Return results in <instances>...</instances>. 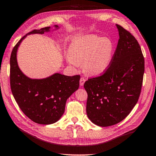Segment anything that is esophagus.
Masks as SVG:
<instances>
[{
  "instance_id": "34e87169",
  "label": "esophagus",
  "mask_w": 156,
  "mask_h": 156,
  "mask_svg": "<svg viewBox=\"0 0 156 156\" xmlns=\"http://www.w3.org/2000/svg\"><path fill=\"white\" fill-rule=\"evenodd\" d=\"M86 80L83 77H81L80 78V86L81 87H82V86L83 85V83H84Z\"/></svg>"
}]
</instances>
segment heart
<instances>
[{"label":"heart","instance_id":"b5f03b06","mask_svg":"<svg viewBox=\"0 0 156 156\" xmlns=\"http://www.w3.org/2000/svg\"><path fill=\"white\" fill-rule=\"evenodd\" d=\"M112 51L113 44L110 39L90 35L72 42L67 60L75 67L83 62L86 73L97 75L104 73L109 66Z\"/></svg>","mask_w":156,"mask_h":156}]
</instances>
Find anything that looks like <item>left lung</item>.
I'll return each mask as SVG.
<instances>
[{
	"mask_svg": "<svg viewBox=\"0 0 156 156\" xmlns=\"http://www.w3.org/2000/svg\"><path fill=\"white\" fill-rule=\"evenodd\" d=\"M119 39L109 67L102 75L89 79L87 113L100 127L119 123L139 100L143 83L144 58L137 40L129 31L116 24Z\"/></svg>",
	"mask_w": 156,
	"mask_h": 156,
	"instance_id": "obj_1",
	"label": "left lung"
}]
</instances>
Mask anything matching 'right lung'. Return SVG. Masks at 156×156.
I'll return each mask as SVG.
<instances>
[{
	"instance_id": "obj_1",
	"label": "right lung",
	"mask_w": 156,
	"mask_h": 156,
	"mask_svg": "<svg viewBox=\"0 0 156 156\" xmlns=\"http://www.w3.org/2000/svg\"><path fill=\"white\" fill-rule=\"evenodd\" d=\"M58 28V26L55 25ZM50 27L34 29L24 36L11 53L10 80L11 91L20 109L31 120L41 125L57 122L64 113L67 99L80 87V75L65 76L55 73L41 80H32L22 73L17 62L20 43L28 34H44Z\"/></svg>"
}]
</instances>
